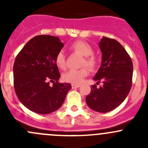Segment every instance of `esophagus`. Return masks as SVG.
<instances>
[{
	"instance_id": "obj_1",
	"label": "esophagus",
	"mask_w": 148,
	"mask_h": 148,
	"mask_svg": "<svg viewBox=\"0 0 148 148\" xmlns=\"http://www.w3.org/2000/svg\"><path fill=\"white\" fill-rule=\"evenodd\" d=\"M79 86H80V84H71V87H72V89L79 88Z\"/></svg>"
}]
</instances>
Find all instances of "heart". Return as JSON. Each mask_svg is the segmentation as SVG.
I'll use <instances>...</instances> for the list:
<instances>
[{
    "instance_id": "1",
    "label": "heart",
    "mask_w": 148,
    "mask_h": 148,
    "mask_svg": "<svg viewBox=\"0 0 148 148\" xmlns=\"http://www.w3.org/2000/svg\"><path fill=\"white\" fill-rule=\"evenodd\" d=\"M70 49L71 51L84 56L82 61V66H86L91 69H93L97 64V60L95 56L92 54L93 49L88 43L83 41H77L70 46ZM55 64L60 69H65L66 66L65 55L62 51H59L56 53L55 56ZM89 74L86 67L79 69H71L64 73L62 75V79L66 82L74 84H79L82 82L84 77Z\"/></svg>"
}]
</instances>
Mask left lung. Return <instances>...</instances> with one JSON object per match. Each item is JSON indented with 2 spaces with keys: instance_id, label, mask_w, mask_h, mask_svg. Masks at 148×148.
Instances as JSON below:
<instances>
[{
  "instance_id": "8db88e82",
  "label": "left lung",
  "mask_w": 148,
  "mask_h": 148,
  "mask_svg": "<svg viewBox=\"0 0 148 148\" xmlns=\"http://www.w3.org/2000/svg\"><path fill=\"white\" fill-rule=\"evenodd\" d=\"M102 51V63L94 77L98 84L92 85L86 102L92 110L108 112L117 108L126 99L132 80V59L124 47L113 38L103 36L99 44Z\"/></svg>"
}]
</instances>
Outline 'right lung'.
I'll list each match as a JSON object with an SVG mask.
<instances>
[{
    "label": "right lung",
    "mask_w": 148,
    "mask_h": 148,
    "mask_svg": "<svg viewBox=\"0 0 148 148\" xmlns=\"http://www.w3.org/2000/svg\"><path fill=\"white\" fill-rule=\"evenodd\" d=\"M64 44L58 37L39 35L23 46L13 65L14 89L20 102L31 111L41 114L51 113L62 105L69 83H59L55 56ZM50 82L53 86H50Z\"/></svg>",
    "instance_id": "1"
}]
</instances>
